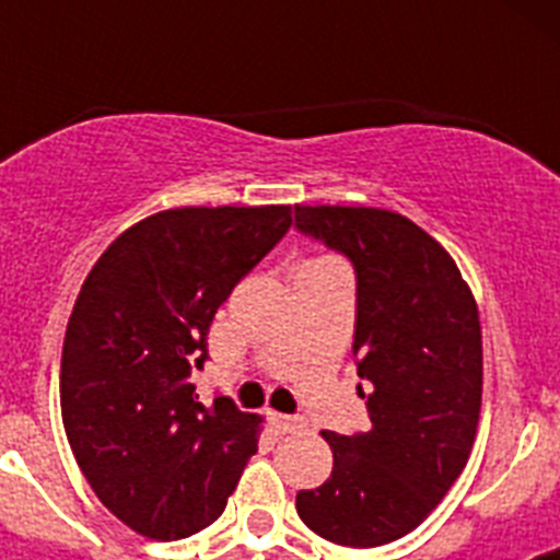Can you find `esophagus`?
<instances>
[{"instance_id":"1","label":"esophagus","mask_w":560,"mask_h":560,"mask_svg":"<svg viewBox=\"0 0 560 560\" xmlns=\"http://www.w3.org/2000/svg\"><path fill=\"white\" fill-rule=\"evenodd\" d=\"M266 418H269V423L275 427V432L280 434H289V432H296V429H303V418H294V415H283V412H266Z\"/></svg>"}]
</instances>
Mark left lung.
Returning a JSON list of instances; mask_svg holds the SVG:
<instances>
[{
  "instance_id": "obj_1",
  "label": "left lung",
  "mask_w": 560,
  "mask_h": 560,
  "mask_svg": "<svg viewBox=\"0 0 560 560\" xmlns=\"http://www.w3.org/2000/svg\"><path fill=\"white\" fill-rule=\"evenodd\" d=\"M294 230L355 271L353 359L373 429L341 438L330 479L296 493V513L341 547L407 536L463 474L482 404L477 303L448 252L375 207H294Z\"/></svg>"
}]
</instances>
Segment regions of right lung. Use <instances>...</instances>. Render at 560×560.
Masks as SVG:
<instances>
[{
	"label": "right lung",
	"instance_id": "1",
	"mask_svg": "<svg viewBox=\"0 0 560 560\" xmlns=\"http://www.w3.org/2000/svg\"><path fill=\"white\" fill-rule=\"evenodd\" d=\"M291 226V207H182L122 232L83 280L61 415L92 491L131 530L192 536L224 513L260 418L201 404L212 316Z\"/></svg>",
	"mask_w": 560,
	"mask_h": 560
}]
</instances>
